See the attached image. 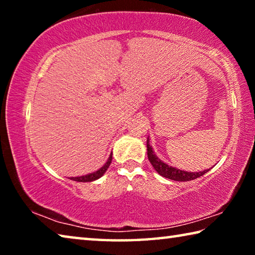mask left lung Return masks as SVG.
I'll use <instances>...</instances> for the list:
<instances>
[{
    "label": "left lung",
    "mask_w": 255,
    "mask_h": 255,
    "mask_svg": "<svg viewBox=\"0 0 255 255\" xmlns=\"http://www.w3.org/2000/svg\"><path fill=\"white\" fill-rule=\"evenodd\" d=\"M147 156H148L150 164H152L155 171H156L159 175H162V176H164V178L170 179V180L181 181V182H183V181L195 180L197 178H199V176L204 175L205 173H207V172L210 170V169H208V170H205L202 172H187V171L175 169V167H173V166H170L169 164L164 163L156 156V155H155L152 146L149 145L148 138H147Z\"/></svg>",
    "instance_id": "1"
}]
</instances>
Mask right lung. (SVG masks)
Returning <instances> with one entry per match:
<instances>
[{
	"label": "right lung",
	"instance_id": "1",
	"mask_svg": "<svg viewBox=\"0 0 255 255\" xmlns=\"http://www.w3.org/2000/svg\"><path fill=\"white\" fill-rule=\"evenodd\" d=\"M112 161V153L110 154L109 158H108V161L106 162L105 165H103L101 169H99L98 171L93 172V173H90V174H86L83 176H75V178H71V180L73 181H77V182H91V181H96L99 178H101V176L105 174V172L109 169L110 166V163Z\"/></svg>",
	"mask_w": 255,
	"mask_h": 255
}]
</instances>
